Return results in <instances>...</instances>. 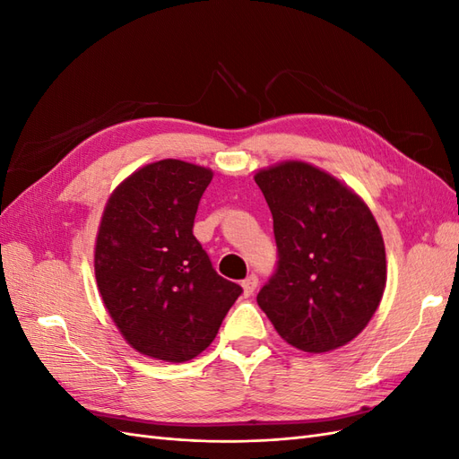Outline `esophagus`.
I'll return each instance as SVG.
<instances>
[{"instance_id": "obj_1", "label": "esophagus", "mask_w": 459, "mask_h": 459, "mask_svg": "<svg viewBox=\"0 0 459 459\" xmlns=\"http://www.w3.org/2000/svg\"><path fill=\"white\" fill-rule=\"evenodd\" d=\"M256 285H258V277L253 273V275H248V277H245L243 280V283H241V287H243V293H245V297H251L253 293H255V289H256Z\"/></svg>"}]
</instances>
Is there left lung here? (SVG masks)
Listing matches in <instances>:
<instances>
[{"label": "left lung", "instance_id": "left-lung-1", "mask_svg": "<svg viewBox=\"0 0 459 459\" xmlns=\"http://www.w3.org/2000/svg\"><path fill=\"white\" fill-rule=\"evenodd\" d=\"M273 218L277 266L256 297L275 331L304 352H329L369 324L386 283L381 230L368 204L300 160L255 176Z\"/></svg>", "mask_w": 459, "mask_h": 459}]
</instances>
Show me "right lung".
I'll return each mask as SVG.
<instances>
[{
    "label": "right lung",
    "mask_w": 459,
    "mask_h": 459,
    "mask_svg": "<svg viewBox=\"0 0 459 459\" xmlns=\"http://www.w3.org/2000/svg\"><path fill=\"white\" fill-rule=\"evenodd\" d=\"M212 170L164 159L113 191L97 231L95 280L132 349L187 362L216 337L243 289L224 280L193 235Z\"/></svg>",
    "instance_id": "1"
}]
</instances>
